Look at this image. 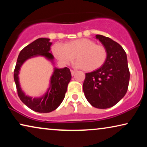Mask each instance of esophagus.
<instances>
[{
	"instance_id": "esophagus-1",
	"label": "esophagus",
	"mask_w": 147,
	"mask_h": 147,
	"mask_svg": "<svg viewBox=\"0 0 147 147\" xmlns=\"http://www.w3.org/2000/svg\"><path fill=\"white\" fill-rule=\"evenodd\" d=\"M76 73V71L75 70H73V69H71V76H74V74Z\"/></svg>"
}]
</instances>
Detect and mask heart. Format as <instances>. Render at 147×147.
<instances>
[{
  "instance_id": "1",
  "label": "heart",
  "mask_w": 147,
  "mask_h": 147,
  "mask_svg": "<svg viewBox=\"0 0 147 147\" xmlns=\"http://www.w3.org/2000/svg\"><path fill=\"white\" fill-rule=\"evenodd\" d=\"M53 53L60 62L68 64L75 59L74 65L86 71H92L101 67L107 59V51L104 46L96 45L92 40L79 39L65 45L57 43L53 46Z\"/></svg>"
}]
</instances>
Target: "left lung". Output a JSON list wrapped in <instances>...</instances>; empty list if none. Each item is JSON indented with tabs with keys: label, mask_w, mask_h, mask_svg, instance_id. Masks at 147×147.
Listing matches in <instances>:
<instances>
[{
	"label": "left lung",
	"mask_w": 147,
	"mask_h": 147,
	"mask_svg": "<svg viewBox=\"0 0 147 147\" xmlns=\"http://www.w3.org/2000/svg\"><path fill=\"white\" fill-rule=\"evenodd\" d=\"M107 51L103 65L86 74L83 90L94 107L105 109L115 105L125 96L130 80L126 53L122 46L109 37L96 35Z\"/></svg>",
	"instance_id": "1"
}]
</instances>
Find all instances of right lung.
<instances>
[{"mask_svg":"<svg viewBox=\"0 0 147 147\" xmlns=\"http://www.w3.org/2000/svg\"><path fill=\"white\" fill-rule=\"evenodd\" d=\"M47 38H39L26 46L20 52L17 58L14 80L17 87L18 96L27 107L33 111L40 113H47L57 108L65 98L67 85L71 79L69 68L54 67V71L50 79L49 87L41 97L34 98L25 95L19 83V74L23 64L30 58L36 56H43L53 63L54 57L50 52L52 43Z\"/></svg>","mask_w":147,"mask_h":147,"instance_id":"right-lung-1","label":"right lung"}]
</instances>
